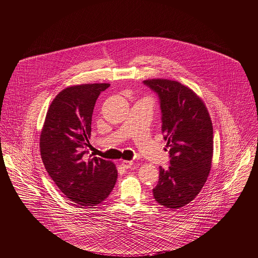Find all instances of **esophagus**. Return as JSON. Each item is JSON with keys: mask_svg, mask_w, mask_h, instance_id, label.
<instances>
[{"mask_svg": "<svg viewBox=\"0 0 258 258\" xmlns=\"http://www.w3.org/2000/svg\"><path fill=\"white\" fill-rule=\"evenodd\" d=\"M121 166L124 168V169H128L133 166V161H122L121 162Z\"/></svg>", "mask_w": 258, "mask_h": 258, "instance_id": "1", "label": "esophagus"}]
</instances>
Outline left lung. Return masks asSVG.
<instances>
[{"label": "left lung", "instance_id": "obj_1", "mask_svg": "<svg viewBox=\"0 0 258 258\" xmlns=\"http://www.w3.org/2000/svg\"><path fill=\"white\" fill-rule=\"evenodd\" d=\"M143 83L158 95L170 158L168 168H159L153 196L165 208H182L200 194L211 171L212 120L203 100L181 83L165 79Z\"/></svg>", "mask_w": 258, "mask_h": 258}]
</instances>
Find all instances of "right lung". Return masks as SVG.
<instances>
[{
    "mask_svg": "<svg viewBox=\"0 0 258 258\" xmlns=\"http://www.w3.org/2000/svg\"><path fill=\"white\" fill-rule=\"evenodd\" d=\"M109 84L72 86L51 102L40 134V154L48 175L69 201L82 207L102 203L112 191L117 170L111 161L87 156L96 100Z\"/></svg>",
    "mask_w": 258,
    "mask_h": 258,
    "instance_id": "right-lung-1",
    "label": "right lung"
}]
</instances>
